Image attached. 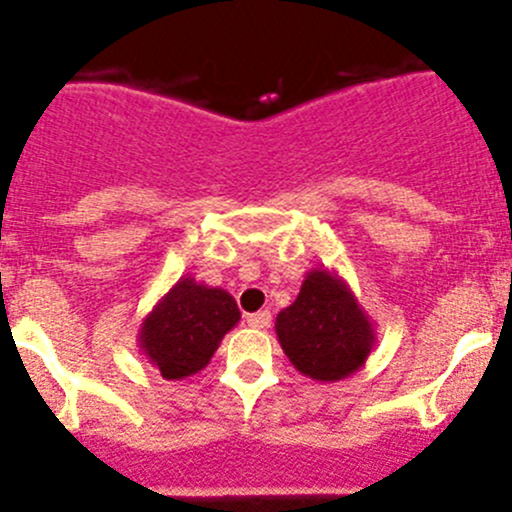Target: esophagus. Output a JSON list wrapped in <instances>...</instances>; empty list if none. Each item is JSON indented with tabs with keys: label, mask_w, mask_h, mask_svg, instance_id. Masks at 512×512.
I'll use <instances>...</instances> for the list:
<instances>
[{
	"label": "esophagus",
	"mask_w": 512,
	"mask_h": 512,
	"mask_svg": "<svg viewBox=\"0 0 512 512\" xmlns=\"http://www.w3.org/2000/svg\"><path fill=\"white\" fill-rule=\"evenodd\" d=\"M272 317L267 309H262V312H255V314H247V324H250L252 329H267L270 327Z\"/></svg>",
	"instance_id": "esophagus-1"
}]
</instances>
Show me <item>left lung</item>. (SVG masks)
<instances>
[{
	"label": "left lung",
	"instance_id": "8db88e82",
	"mask_svg": "<svg viewBox=\"0 0 512 512\" xmlns=\"http://www.w3.org/2000/svg\"><path fill=\"white\" fill-rule=\"evenodd\" d=\"M277 339L299 374L334 384L356 374L376 347V329L337 272L314 267L297 299L277 314Z\"/></svg>",
	"mask_w": 512,
	"mask_h": 512
}]
</instances>
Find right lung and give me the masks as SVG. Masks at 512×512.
I'll return each mask as SVG.
<instances>
[{"label": "right lung", "mask_w": 512, "mask_h": 512, "mask_svg": "<svg viewBox=\"0 0 512 512\" xmlns=\"http://www.w3.org/2000/svg\"><path fill=\"white\" fill-rule=\"evenodd\" d=\"M237 322L240 309L230 292L180 277L141 322L138 347L163 379L180 381L210 364Z\"/></svg>", "instance_id": "add662e5"}]
</instances>
